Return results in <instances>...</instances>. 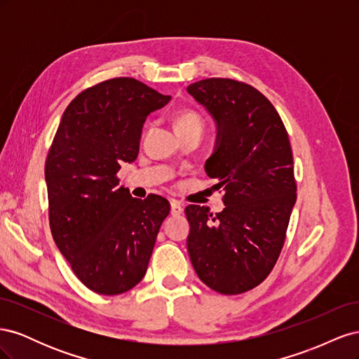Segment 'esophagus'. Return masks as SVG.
Listing matches in <instances>:
<instances>
[{
  "mask_svg": "<svg viewBox=\"0 0 359 359\" xmlns=\"http://www.w3.org/2000/svg\"><path fill=\"white\" fill-rule=\"evenodd\" d=\"M170 214L172 215L182 214V206L180 205V202H177V201H172L170 202Z\"/></svg>",
  "mask_w": 359,
  "mask_h": 359,
  "instance_id": "1",
  "label": "esophagus"
}]
</instances>
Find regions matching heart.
<instances>
[{
    "instance_id": "obj_1",
    "label": "heart",
    "mask_w": 359,
    "mask_h": 359,
    "mask_svg": "<svg viewBox=\"0 0 359 359\" xmlns=\"http://www.w3.org/2000/svg\"><path fill=\"white\" fill-rule=\"evenodd\" d=\"M175 126H177V130H186V128L203 130V119L198 112L184 111L178 115Z\"/></svg>"
}]
</instances>
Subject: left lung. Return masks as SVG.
Segmentation results:
<instances>
[{
	"instance_id": "left-lung-1",
	"label": "left lung",
	"mask_w": 359,
	"mask_h": 359,
	"mask_svg": "<svg viewBox=\"0 0 359 359\" xmlns=\"http://www.w3.org/2000/svg\"><path fill=\"white\" fill-rule=\"evenodd\" d=\"M189 94L217 124L215 149L206 160L224 210L189 205L187 248L198 277L223 295L256 287L269 276L286 240L297 182L286 127L266 97L252 85L211 78Z\"/></svg>"
}]
</instances>
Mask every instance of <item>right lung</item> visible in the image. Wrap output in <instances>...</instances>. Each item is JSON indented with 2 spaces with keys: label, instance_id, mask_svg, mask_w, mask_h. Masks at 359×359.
Segmentation results:
<instances>
[{
  "label": "right lung",
  "instance_id": "right-lung-1",
  "mask_svg": "<svg viewBox=\"0 0 359 359\" xmlns=\"http://www.w3.org/2000/svg\"><path fill=\"white\" fill-rule=\"evenodd\" d=\"M133 78H114L78 94L64 111L45 177L50 232L82 283L119 295L144 278L169 202L135 199L116 177L139 154L147 116L168 104Z\"/></svg>",
  "mask_w": 359,
  "mask_h": 359
}]
</instances>
